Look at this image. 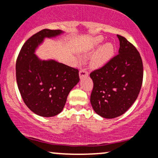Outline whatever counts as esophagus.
<instances>
[{"label": "esophagus", "instance_id": "1", "mask_svg": "<svg viewBox=\"0 0 158 158\" xmlns=\"http://www.w3.org/2000/svg\"><path fill=\"white\" fill-rule=\"evenodd\" d=\"M87 75H88V72H87V69H85V68L81 69L80 71H79V77H80V78L87 77Z\"/></svg>", "mask_w": 158, "mask_h": 158}]
</instances>
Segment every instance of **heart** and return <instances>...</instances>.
<instances>
[{
	"instance_id": "b5f03b06",
	"label": "heart",
	"mask_w": 158,
	"mask_h": 158,
	"mask_svg": "<svg viewBox=\"0 0 158 158\" xmlns=\"http://www.w3.org/2000/svg\"><path fill=\"white\" fill-rule=\"evenodd\" d=\"M103 39L98 37L96 38V43L98 45L102 43ZM115 53V48L112 43H107L104 45L96 51V53L92 56L90 60V65L94 68H98L105 64L108 61L113 58Z\"/></svg>"
}]
</instances>
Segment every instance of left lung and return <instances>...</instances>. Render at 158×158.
Here are the masks:
<instances>
[{
	"mask_svg": "<svg viewBox=\"0 0 158 158\" xmlns=\"http://www.w3.org/2000/svg\"><path fill=\"white\" fill-rule=\"evenodd\" d=\"M117 37L118 54L90 74L94 81L90 103L94 111L105 118L118 117L127 111L138 98L143 82L139 52L126 38Z\"/></svg>",
	"mask_w": 158,
	"mask_h": 158,
	"instance_id": "8db88e82",
	"label": "left lung"
}]
</instances>
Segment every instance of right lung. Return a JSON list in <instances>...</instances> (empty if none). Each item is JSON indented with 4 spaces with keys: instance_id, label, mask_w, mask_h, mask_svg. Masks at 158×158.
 Here are the masks:
<instances>
[{
    "instance_id": "add662e5",
    "label": "right lung",
    "mask_w": 158,
    "mask_h": 158,
    "mask_svg": "<svg viewBox=\"0 0 158 158\" xmlns=\"http://www.w3.org/2000/svg\"><path fill=\"white\" fill-rule=\"evenodd\" d=\"M61 30L45 29L28 39L16 61L18 87L26 105L43 117L58 115L71 89L79 82V70L54 60H40L35 54L45 37H56Z\"/></svg>"
}]
</instances>
